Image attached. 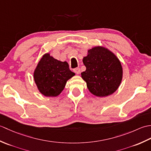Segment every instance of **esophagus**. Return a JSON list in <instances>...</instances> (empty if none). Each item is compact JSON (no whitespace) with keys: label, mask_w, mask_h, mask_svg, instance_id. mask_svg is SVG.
Listing matches in <instances>:
<instances>
[{"label":"esophagus","mask_w":151,"mask_h":151,"mask_svg":"<svg viewBox=\"0 0 151 151\" xmlns=\"http://www.w3.org/2000/svg\"><path fill=\"white\" fill-rule=\"evenodd\" d=\"M74 72H75L76 74H80L81 73V69L79 68V67H77V68H75L74 69Z\"/></svg>","instance_id":"1"}]
</instances>
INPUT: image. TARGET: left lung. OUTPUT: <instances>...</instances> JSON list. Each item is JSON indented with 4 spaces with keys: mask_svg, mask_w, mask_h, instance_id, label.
Returning a JSON list of instances; mask_svg holds the SVG:
<instances>
[{
    "mask_svg": "<svg viewBox=\"0 0 151 151\" xmlns=\"http://www.w3.org/2000/svg\"><path fill=\"white\" fill-rule=\"evenodd\" d=\"M82 61L86 69L81 76L93 95L106 97L117 90L123 78V68L113 52L103 47H95Z\"/></svg>",
    "mask_w": 151,
    "mask_h": 151,
    "instance_id": "left-lung-1",
    "label": "left lung"
}]
</instances>
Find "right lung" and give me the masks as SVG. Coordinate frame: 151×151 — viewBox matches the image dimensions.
<instances>
[{"mask_svg":"<svg viewBox=\"0 0 151 151\" xmlns=\"http://www.w3.org/2000/svg\"><path fill=\"white\" fill-rule=\"evenodd\" d=\"M75 74L66 62H61L45 54L34 73V79L38 90L46 97H56L65 88L67 81Z\"/></svg>","mask_w":151,"mask_h":151,"instance_id":"obj_1","label":"right lung"}]
</instances>
